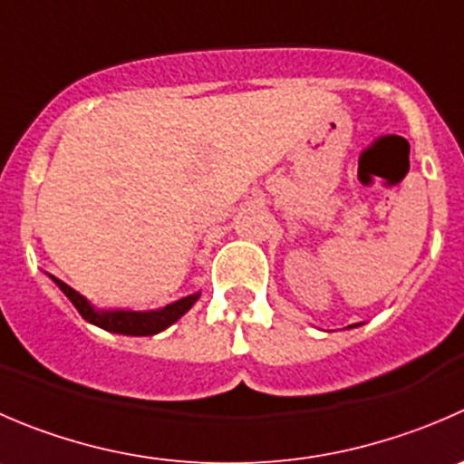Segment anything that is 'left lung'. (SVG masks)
I'll return each mask as SVG.
<instances>
[{"mask_svg":"<svg viewBox=\"0 0 464 464\" xmlns=\"http://www.w3.org/2000/svg\"><path fill=\"white\" fill-rule=\"evenodd\" d=\"M356 326H361V324H352V326H346V328H356Z\"/></svg>","mask_w":464,"mask_h":464,"instance_id":"8db88e82","label":"left lung"}]
</instances>
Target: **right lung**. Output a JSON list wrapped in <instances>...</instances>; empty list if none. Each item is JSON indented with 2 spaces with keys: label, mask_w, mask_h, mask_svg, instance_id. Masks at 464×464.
<instances>
[{
  "label": "right lung",
  "mask_w": 464,
  "mask_h": 464,
  "mask_svg": "<svg viewBox=\"0 0 464 464\" xmlns=\"http://www.w3.org/2000/svg\"><path fill=\"white\" fill-rule=\"evenodd\" d=\"M47 276L61 287L63 295L72 301V305L79 310V314L85 319V322L94 324V326L103 328V331L108 333H120V335H156V333L172 326L177 319H181L201 296V292H195V295H188L183 296V299L172 301V304L156 310H127V308L103 310V308H94L83 295H79L74 287L63 283L61 278L52 276V274H47Z\"/></svg>",
  "instance_id": "1"
}]
</instances>
